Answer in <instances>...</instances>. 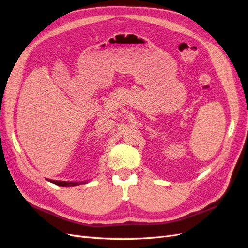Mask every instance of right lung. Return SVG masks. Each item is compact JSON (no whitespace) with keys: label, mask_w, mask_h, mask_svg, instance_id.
<instances>
[{"label":"right lung","mask_w":248,"mask_h":248,"mask_svg":"<svg viewBox=\"0 0 248 248\" xmlns=\"http://www.w3.org/2000/svg\"><path fill=\"white\" fill-rule=\"evenodd\" d=\"M50 182L54 183L56 186H65V187H71V186H79L81 183H87L88 181L85 182H73V181H58V180H51V179H48Z\"/></svg>","instance_id":"add662e5"}]
</instances>
